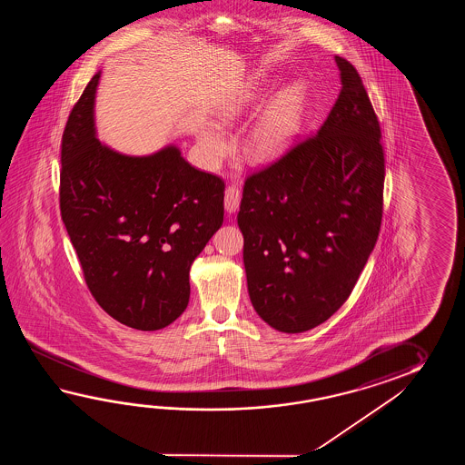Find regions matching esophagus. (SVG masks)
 I'll return each mask as SVG.
<instances>
[{
    "mask_svg": "<svg viewBox=\"0 0 465 465\" xmlns=\"http://www.w3.org/2000/svg\"><path fill=\"white\" fill-rule=\"evenodd\" d=\"M241 204V193L236 186H228L224 193V208L228 213H236Z\"/></svg>",
    "mask_w": 465,
    "mask_h": 465,
    "instance_id": "obj_1",
    "label": "esophagus"
}]
</instances>
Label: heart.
Masks as SVG:
<instances>
[{
    "label": "heart",
    "mask_w": 465,
    "mask_h": 465,
    "mask_svg": "<svg viewBox=\"0 0 465 465\" xmlns=\"http://www.w3.org/2000/svg\"><path fill=\"white\" fill-rule=\"evenodd\" d=\"M249 98H252L251 93L242 94V98L236 101L224 113V116L234 118ZM299 116H301L299 94L296 91L284 93L271 108L267 109L264 116L259 119L254 129L249 133L244 144L247 158L254 161H267L279 156L289 146L292 136L296 134ZM201 146L209 164H218L219 161L228 154L229 139L223 129L214 124H208L201 133Z\"/></svg>",
    "instance_id": "1"
}]
</instances>
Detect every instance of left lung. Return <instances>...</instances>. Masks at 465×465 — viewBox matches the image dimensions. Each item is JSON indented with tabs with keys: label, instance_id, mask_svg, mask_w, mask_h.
<instances>
[{
	"label": "left lung",
	"instance_id": "1",
	"mask_svg": "<svg viewBox=\"0 0 465 465\" xmlns=\"http://www.w3.org/2000/svg\"><path fill=\"white\" fill-rule=\"evenodd\" d=\"M336 63L342 88L324 124L247 176L237 214L251 302L287 334L346 302L384 211L381 124L356 68Z\"/></svg>",
	"mask_w": 465,
	"mask_h": 465
}]
</instances>
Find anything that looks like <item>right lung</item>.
Returning <instances> with one entry per match:
<instances>
[{
  "label": "right lung",
  "mask_w": 465,
  "mask_h": 465,
  "mask_svg": "<svg viewBox=\"0 0 465 465\" xmlns=\"http://www.w3.org/2000/svg\"><path fill=\"white\" fill-rule=\"evenodd\" d=\"M98 74L61 138L60 209L91 296L124 326L158 331L189 302V269L224 219V181L178 148L133 158L94 138Z\"/></svg>",
  "instance_id": "right-lung-1"
}]
</instances>
